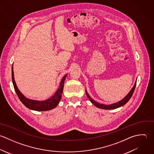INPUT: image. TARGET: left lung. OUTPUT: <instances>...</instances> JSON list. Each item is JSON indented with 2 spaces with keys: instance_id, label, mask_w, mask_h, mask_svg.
Segmentation results:
<instances>
[{
  "instance_id": "left-lung-1",
  "label": "left lung",
  "mask_w": 154,
  "mask_h": 154,
  "mask_svg": "<svg viewBox=\"0 0 154 154\" xmlns=\"http://www.w3.org/2000/svg\"><path fill=\"white\" fill-rule=\"evenodd\" d=\"M136 82H137V80L135 82V84L134 85V86L133 87V88L131 89V90L130 91V92L128 94V95L125 97L122 100H121L120 101L118 102V103H113L112 104H110V105H105V104H100L97 102H96L95 101H94V100H92L90 96L89 95L88 93L87 92L86 90V95L87 97H88L89 100H90V101L93 104H94L98 108H100V109H106V110H111V109H117V108H119L124 105H125L129 100L131 98L133 94V92L134 91V89L136 88Z\"/></svg>"
}]
</instances>
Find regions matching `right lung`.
<instances>
[{
    "mask_svg": "<svg viewBox=\"0 0 154 154\" xmlns=\"http://www.w3.org/2000/svg\"><path fill=\"white\" fill-rule=\"evenodd\" d=\"M67 74L65 75L60 84L59 88L54 94V95L50 98L49 99L45 100V101H36V100H33L30 99H28L26 98L22 94L21 92L18 90L15 82L14 80V71H13V66H12V80L14 85V88L15 89V91L19 98L21 102L28 109L33 110H36V111H47V110H51L54 108H55L59 104L61 97H62V94L63 92V84L65 80V78L66 77Z\"/></svg>",
    "mask_w": 154,
    "mask_h": 154,
    "instance_id": "obj_1",
    "label": "right lung"
}]
</instances>
